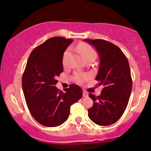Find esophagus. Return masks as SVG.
Returning <instances> with one entry per match:
<instances>
[{
    "mask_svg": "<svg viewBox=\"0 0 151 151\" xmlns=\"http://www.w3.org/2000/svg\"><path fill=\"white\" fill-rule=\"evenodd\" d=\"M83 97H88V93L86 91H83Z\"/></svg>",
    "mask_w": 151,
    "mask_h": 151,
    "instance_id": "obj_1",
    "label": "esophagus"
}]
</instances>
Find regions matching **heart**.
<instances>
[{
  "mask_svg": "<svg viewBox=\"0 0 151 151\" xmlns=\"http://www.w3.org/2000/svg\"><path fill=\"white\" fill-rule=\"evenodd\" d=\"M77 50L79 53L83 56L84 59L85 60L88 59H95L96 57V51L94 50V48L85 42H81L77 46ZM70 53V50L67 49L63 54V65H66L67 63V60L68 58V55ZM75 80L78 82V83H82L83 81L86 80L88 78V76L85 74H80L76 73L75 75Z\"/></svg>",
  "mask_w": 151,
  "mask_h": 151,
  "instance_id": "1",
  "label": "heart"
}]
</instances>
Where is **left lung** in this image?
Returning a JSON list of instances; mask_svg holds the SVG:
<instances>
[{
  "mask_svg": "<svg viewBox=\"0 0 151 151\" xmlns=\"http://www.w3.org/2000/svg\"><path fill=\"white\" fill-rule=\"evenodd\" d=\"M84 41L95 47L100 64L96 81L103 86L101 93L88 96L93 105L88 109L92 121L100 126L114 124L121 118L126 109L131 96L132 81L126 56L116 46L102 39H85Z\"/></svg>",
  "mask_w": 151,
  "mask_h": 151,
  "instance_id": "1",
  "label": "left lung"
}]
</instances>
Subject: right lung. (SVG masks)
Masks as SVG:
<instances>
[{"mask_svg":"<svg viewBox=\"0 0 151 151\" xmlns=\"http://www.w3.org/2000/svg\"><path fill=\"white\" fill-rule=\"evenodd\" d=\"M73 41L52 37L32 51L22 75V86L28 108L40 124L55 127L68 119L70 106L83 96V90L71 85L64 92L55 86L63 72V57Z\"/></svg>","mask_w":151,"mask_h":151,"instance_id":"1","label":"right lung"}]
</instances>
